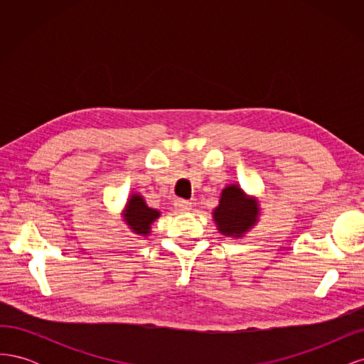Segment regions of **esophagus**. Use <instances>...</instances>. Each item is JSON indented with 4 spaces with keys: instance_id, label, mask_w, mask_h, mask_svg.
Listing matches in <instances>:
<instances>
[{
    "instance_id": "1",
    "label": "esophagus",
    "mask_w": 364,
    "mask_h": 364,
    "mask_svg": "<svg viewBox=\"0 0 364 364\" xmlns=\"http://www.w3.org/2000/svg\"><path fill=\"white\" fill-rule=\"evenodd\" d=\"M174 206H176V209H178L179 213H188V211H191V203L183 200V199H178V200H176V202H174Z\"/></svg>"
}]
</instances>
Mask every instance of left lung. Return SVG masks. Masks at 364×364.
<instances>
[{"mask_svg": "<svg viewBox=\"0 0 364 364\" xmlns=\"http://www.w3.org/2000/svg\"><path fill=\"white\" fill-rule=\"evenodd\" d=\"M261 208L257 197L246 194L241 186L230 183L220 194L218 206L213 211L220 234L226 237H243L258 223Z\"/></svg>", "mask_w": 364, "mask_h": 364, "instance_id": "obj_1", "label": "left lung"}]
</instances>
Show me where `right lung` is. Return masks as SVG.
<instances>
[{"label":"right lung","mask_w":364,"mask_h":364,"mask_svg":"<svg viewBox=\"0 0 364 364\" xmlns=\"http://www.w3.org/2000/svg\"><path fill=\"white\" fill-rule=\"evenodd\" d=\"M161 213L158 209L149 208L144 197L138 193L130 194V197L126 202V206L123 209V220L132 232L136 235H150L151 225L155 223V220L159 218Z\"/></svg>","instance_id":"right-lung-1"}]
</instances>
